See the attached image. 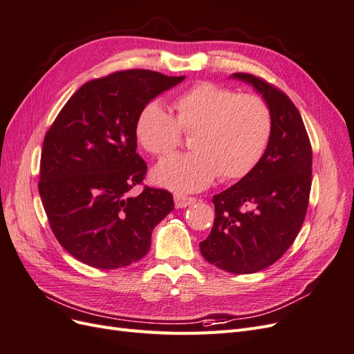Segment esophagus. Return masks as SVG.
Masks as SVG:
<instances>
[{"label":"esophagus","instance_id":"34e87169","mask_svg":"<svg viewBox=\"0 0 354 354\" xmlns=\"http://www.w3.org/2000/svg\"><path fill=\"white\" fill-rule=\"evenodd\" d=\"M195 202H196V198H192V196H183V195H176L174 196L176 208H186L189 205H194Z\"/></svg>","mask_w":354,"mask_h":354}]
</instances>
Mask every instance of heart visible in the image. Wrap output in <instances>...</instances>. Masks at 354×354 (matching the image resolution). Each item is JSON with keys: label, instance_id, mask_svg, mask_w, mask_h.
I'll use <instances>...</instances> for the list:
<instances>
[{"label": "heart", "instance_id": "heart-1", "mask_svg": "<svg viewBox=\"0 0 354 354\" xmlns=\"http://www.w3.org/2000/svg\"><path fill=\"white\" fill-rule=\"evenodd\" d=\"M174 116L160 102L146 103L134 133L147 153L164 156L192 134L194 152L171 155L152 169L155 185L176 194L208 187L220 176L245 177L260 162L272 134L269 106L254 94H238L214 82H199L180 93Z\"/></svg>", "mask_w": 354, "mask_h": 354}]
</instances>
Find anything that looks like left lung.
<instances>
[{
  "mask_svg": "<svg viewBox=\"0 0 354 354\" xmlns=\"http://www.w3.org/2000/svg\"><path fill=\"white\" fill-rule=\"evenodd\" d=\"M261 94L272 115V134L260 162L236 185L212 198L216 218L199 243L218 269L248 274L279 260L303 226L312 189V146L288 95L250 73H232Z\"/></svg>",
  "mask_w": 354,
  "mask_h": 354,
  "instance_id": "left-lung-1",
  "label": "left lung"
}]
</instances>
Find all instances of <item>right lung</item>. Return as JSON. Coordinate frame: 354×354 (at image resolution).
I'll return each instance as SVG.
<instances>
[{"instance_id": "1", "label": "right lung", "mask_w": 354, "mask_h": 354, "mask_svg": "<svg viewBox=\"0 0 354 354\" xmlns=\"http://www.w3.org/2000/svg\"><path fill=\"white\" fill-rule=\"evenodd\" d=\"M185 80L133 69L85 82L44 137L39 196L55 236L95 269H120L151 248L156 224L174 209L173 195L142 183L146 162L134 125L146 103Z\"/></svg>"}]
</instances>
